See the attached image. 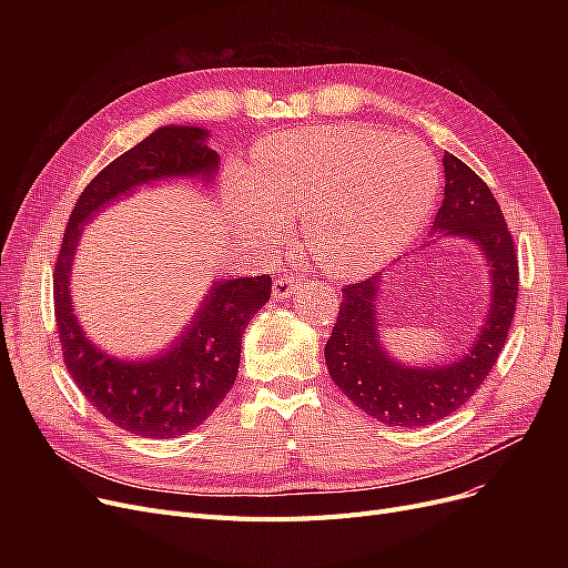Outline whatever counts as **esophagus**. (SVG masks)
<instances>
[{
    "label": "esophagus",
    "mask_w": 568,
    "mask_h": 568,
    "mask_svg": "<svg viewBox=\"0 0 568 568\" xmlns=\"http://www.w3.org/2000/svg\"><path fill=\"white\" fill-rule=\"evenodd\" d=\"M294 290V278L292 276H278L274 281V296L276 300H285V296H290Z\"/></svg>",
    "instance_id": "1"
}]
</instances>
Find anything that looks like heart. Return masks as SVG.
Returning <instances> with one entry per match:
<instances>
[{"instance_id": "obj_1", "label": "heart", "mask_w": 568, "mask_h": 568, "mask_svg": "<svg viewBox=\"0 0 568 568\" xmlns=\"http://www.w3.org/2000/svg\"><path fill=\"white\" fill-rule=\"evenodd\" d=\"M439 191V165L414 138L371 126H308L260 144L230 179L236 225L257 242L302 219L306 246L334 274L389 262L419 232Z\"/></svg>"}]
</instances>
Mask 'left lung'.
Here are the masks:
<instances>
[{
	"label": "left lung",
	"instance_id": "8db88e82",
	"mask_svg": "<svg viewBox=\"0 0 568 568\" xmlns=\"http://www.w3.org/2000/svg\"><path fill=\"white\" fill-rule=\"evenodd\" d=\"M444 202L435 232L460 234L479 244L493 268V302L484 332L463 359L442 368H403L379 347L375 320L382 272L343 287L338 320L324 359L338 389L386 426H430L465 405L499 359L518 304V255L501 209L488 184L454 154L444 156Z\"/></svg>",
	"mask_w": 568,
	"mask_h": 568
}]
</instances>
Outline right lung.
<instances>
[{"instance_id":"obj_1","label":"right lung","mask_w":568,"mask_h":568,"mask_svg":"<svg viewBox=\"0 0 568 568\" xmlns=\"http://www.w3.org/2000/svg\"><path fill=\"white\" fill-rule=\"evenodd\" d=\"M206 131L163 126L105 165L80 193L54 262V322L64 364L82 396L108 422L133 435L170 439L197 428L227 396L239 371L242 336L272 296V278L216 281L193 324L152 362H116L89 343L71 306L69 274L82 223L116 195L163 176L212 179L219 154Z\"/></svg>"}]
</instances>
